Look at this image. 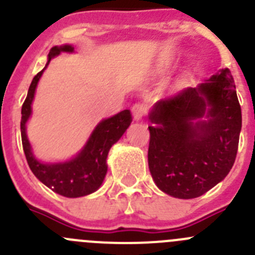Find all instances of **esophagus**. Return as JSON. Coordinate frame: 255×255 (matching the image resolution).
Instances as JSON below:
<instances>
[{"mask_svg":"<svg viewBox=\"0 0 255 255\" xmlns=\"http://www.w3.org/2000/svg\"><path fill=\"white\" fill-rule=\"evenodd\" d=\"M145 115V107L140 103H137L132 107V116H133V121L138 122L143 118V116Z\"/></svg>","mask_w":255,"mask_h":255,"instance_id":"esophagus-1","label":"esophagus"}]
</instances>
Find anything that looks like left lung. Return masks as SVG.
I'll return each instance as SVG.
<instances>
[{
    "label": "left lung",
    "instance_id": "1",
    "mask_svg": "<svg viewBox=\"0 0 255 255\" xmlns=\"http://www.w3.org/2000/svg\"><path fill=\"white\" fill-rule=\"evenodd\" d=\"M148 118L153 123L148 127V165L162 192L179 199L197 198L227 177L242 129L241 106L228 68L158 101Z\"/></svg>",
    "mask_w": 255,
    "mask_h": 255
}]
</instances>
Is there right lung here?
<instances>
[{
	"label": "right lung",
	"instance_id": "add662e5",
	"mask_svg": "<svg viewBox=\"0 0 255 255\" xmlns=\"http://www.w3.org/2000/svg\"><path fill=\"white\" fill-rule=\"evenodd\" d=\"M62 52L72 53L75 52V47L72 44L52 47L44 68L32 80L21 111V137L27 163L37 179L59 196L78 198L93 193L102 185L103 179L107 174L108 152L129 127L132 116L129 110H125L112 117L101 121L92 130L82 149L71 159L49 163L37 159L27 137L26 125L32 115V102L39 78L43 75L51 59Z\"/></svg>",
	"mask_w": 255,
	"mask_h": 255
}]
</instances>
